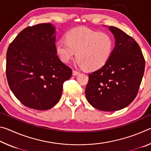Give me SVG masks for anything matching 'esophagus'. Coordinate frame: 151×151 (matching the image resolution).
Returning <instances> with one entry per match:
<instances>
[{
  "label": "esophagus",
  "instance_id": "obj_1",
  "mask_svg": "<svg viewBox=\"0 0 151 151\" xmlns=\"http://www.w3.org/2000/svg\"><path fill=\"white\" fill-rule=\"evenodd\" d=\"M78 74H79L78 71L75 70H73V76H76V75H78Z\"/></svg>",
  "mask_w": 151,
  "mask_h": 151
}]
</instances>
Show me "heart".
<instances>
[{"instance_id": "b5f03b06", "label": "heart", "mask_w": 151, "mask_h": 151, "mask_svg": "<svg viewBox=\"0 0 151 151\" xmlns=\"http://www.w3.org/2000/svg\"><path fill=\"white\" fill-rule=\"evenodd\" d=\"M113 47V40L110 35L78 27L66 34V40L58 41L55 49L63 63H69L76 55L79 67L96 70L109 60Z\"/></svg>"}]
</instances>
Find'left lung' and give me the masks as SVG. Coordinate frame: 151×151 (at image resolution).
Wrapping results in <instances>:
<instances>
[{
  "mask_svg": "<svg viewBox=\"0 0 151 151\" xmlns=\"http://www.w3.org/2000/svg\"><path fill=\"white\" fill-rule=\"evenodd\" d=\"M115 39L111 57L101 68L89 74L85 89L92 106L103 111L127 107L136 97L145 72L139 45L121 29L109 27Z\"/></svg>",
  "mask_w": 151,
  "mask_h": 151,
  "instance_id": "1",
  "label": "left lung"
}]
</instances>
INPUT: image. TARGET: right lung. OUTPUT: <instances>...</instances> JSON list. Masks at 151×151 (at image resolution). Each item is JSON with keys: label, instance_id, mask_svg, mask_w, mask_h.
Listing matches in <instances>:
<instances>
[{"label": "right lung", "instance_id": "right-lung-1", "mask_svg": "<svg viewBox=\"0 0 151 151\" xmlns=\"http://www.w3.org/2000/svg\"><path fill=\"white\" fill-rule=\"evenodd\" d=\"M56 29L50 23L27 27L10 44L6 78L14 96L24 106L48 110L59 101L64 82L72 70L56 52Z\"/></svg>", "mask_w": 151, "mask_h": 151}]
</instances>
